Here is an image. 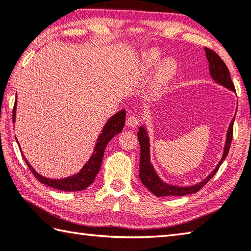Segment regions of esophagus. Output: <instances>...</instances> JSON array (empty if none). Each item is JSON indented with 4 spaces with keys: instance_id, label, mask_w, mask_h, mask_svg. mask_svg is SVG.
Listing matches in <instances>:
<instances>
[{
    "instance_id": "1",
    "label": "esophagus",
    "mask_w": 251,
    "mask_h": 251,
    "mask_svg": "<svg viewBox=\"0 0 251 251\" xmlns=\"http://www.w3.org/2000/svg\"><path fill=\"white\" fill-rule=\"evenodd\" d=\"M140 124V119L136 116L133 115H129L126 118V126L130 127H135L138 126Z\"/></svg>"
}]
</instances>
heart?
Wrapping results in <instances>:
<instances>
[{"label":"heart","mask_w":251,"mask_h":251,"mask_svg":"<svg viewBox=\"0 0 251 251\" xmlns=\"http://www.w3.org/2000/svg\"><path fill=\"white\" fill-rule=\"evenodd\" d=\"M162 59V53L159 51L152 49L146 51L142 55L141 60V69L144 72H150L151 70H153L156 65ZM178 68V64L174 59H166L164 60L157 69V72L155 74L154 81H153V89L158 91L162 88L165 84H166L170 78H172L175 73H176Z\"/></svg>","instance_id":"obj_1"}]
</instances>
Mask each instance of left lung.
Here are the masks:
<instances>
[{
  "mask_svg": "<svg viewBox=\"0 0 251 251\" xmlns=\"http://www.w3.org/2000/svg\"><path fill=\"white\" fill-rule=\"evenodd\" d=\"M206 59L209 61V68H210V74L212 78L214 81L223 85L224 87L230 89V91H235V86L233 82H231L229 71L224 63V61L220 58V55L215 53L213 50L209 48H204ZM234 120L230 122L228 126L227 135H226V142H225V148H224V153L220 163L217 164L215 169L212 172L209 176H207L204 180L201 182L195 184V186H189V187H178V186H173V184H168L164 182L162 179L159 178L157 173L155 172L153 165L151 164L150 160V139L149 135L146 133V130L144 126L139 127L138 132V138L140 142V148H141V156H140V174L139 177L141 179L142 183L149 189V190L155 195L156 197H167V196H187L191 195V193H196L200 190V189L204 186L205 183L209 182L210 179L214 176L217 170H219L221 164L223 163V160L226 158L229 148L231 144V140H233V126H234Z\"/></svg>",
  "mask_w": 251,
  "mask_h": 251,
  "instance_id": "left-lung-1",
  "label": "left lung"
}]
</instances>
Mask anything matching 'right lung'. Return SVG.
<instances>
[{
    "label": "right lung",
    "instance_id": "right-lung-1",
    "mask_svg": "<svg viewBox=\"0 0 251 251\" xmlns=\"http://www.w3.org/2000/svg\"><path fill=\"white\" fill-rule=\"evenodd\" d=\"M15 118H16V100L13 109V122H15ZM125 122H126L125 109L117 112L116 115H113L110 119L106 122L101 133L98 136L97 143L95 145V149H94V152L91 156V158H89L88 162L84 165L83 168L79 170L77 174L73 175V176L62 178V179L46 178L38 174L36 170L31 167V165L28 163V160L25 158V156L23 155V157L25 159L28 168L31 170L32 174H34V176L40 182L47 184V186L58 189V190L68 191V192L84 190V189H86L89 184H92L93 181L95 180L96 175L98 174L99 169H100V166H101L102 156H103V153H105V149L108 144V142H109L113 136L120 133L125 126Z\"/></svg>",
    "mask_w": 251,
    "mask_h": 251
}]
</instances>
